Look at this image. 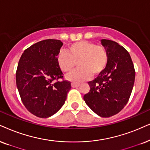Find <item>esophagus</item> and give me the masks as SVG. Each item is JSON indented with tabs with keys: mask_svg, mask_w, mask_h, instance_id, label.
Instances as JSON below:
<instances>
[{
	"mask_svg": "<svg viewBox=\"0 0 150 150\" xmlns=\"http://www.w3.org/2000/svg\"><path fill=\"white\" fill-rule=\"evenodd\" d=\"M79 86V83H74V82H73L71 84V86L73 87V88H76V87H78Z\"/></svg>",
	"mask_w": 150,
	"mask_h": 150,
	"instance_id": "esophagus-1",
	"label": "esophagus"
}]
</instances>
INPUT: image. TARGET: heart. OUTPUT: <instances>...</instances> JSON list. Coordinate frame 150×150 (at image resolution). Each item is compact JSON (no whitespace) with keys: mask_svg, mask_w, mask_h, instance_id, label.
<instances>
[{"mask_svg":"<svg viewBox=\"0 0 150 150\" xmlns=\"http://www.w3.org/2000/svg\"><path fill=\"white\" fill-rule=\"evenodd\" d=\"M69 52L58 54L57 62L61 70L71 73L79 64L78 71L71 74L68 79L73 82H81L92 76H97L105 70L108 62L107 50L102 45L86 41H77L70 45Z\"/></svg>","mask_w":150,"mask_h":150,"instance_id":"heart-1","label":"heart"}]
</instances>
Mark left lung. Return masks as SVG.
<instances>
[{
  "label": "left lung",
  "mask_w": 150,
  "mask_h": 150,
  "mask_svg": "<svg viewBox=\"0 0 150 150\" xmlns=\"http://www.w3.org/2000/svg\"><path fill=\"white\" fill-rule=\"evenodd\" d=\"M108 54L107 66L94 80L88 81L90 91L85 102L96 114L109 117L117 114L129 99L135 69L129 53L115 41L102 39Z\"/></svg>",
  "instance_id": "1"
}]
</instances>
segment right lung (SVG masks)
<instances>
[{
    "label": "right lung",
    "instance_id": "right-lung-1",
    "mask_svg": "<svg viewBox=\"0 0 150 150\" xmlns=\"http://www.w3.org/2000/svg\"><path fill=\"white\" fill-rule=\"evenodd\" d=\"M63 43L45 39L25 50L18 64L16 81L23 104L39 117H48L65 103L71 82L64 79L57 62Z\"/></svg>",
    "mask_w": 150,
    "mask_h": 150
}]
</instances>
